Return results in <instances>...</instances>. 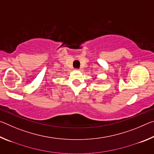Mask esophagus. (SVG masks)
<instances>
[{
    "label": "esophagus",
    "instance_id": "obj_1",
    "mask_svg": "<svg viewBox=\"0 0 154 154\" xmlns=\"http://www.w3.org/2000/svg\"><path fill=\"white\" fill-rule=\"evenodd\" d=\"M76 70H77V71H82V69H76Z\"/></svg>",
    "mask_w": 154,
    "mask_h": 154
}]
</instances>
